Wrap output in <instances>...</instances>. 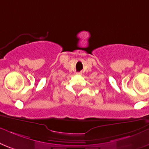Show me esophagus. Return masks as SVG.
I'll return each mask as SVG.
<instances>
[{
  "label": "esophagus",
  "instance_id": "esophagus-1",
  "mask_svg": "<svg viewBox=\"0 0 149 149\" xmlns=\"http://www.w3.org/2000/svg\"><path fill=\"white\" fill-rule=\"evenodd\" d=\"M78 75H81V74H82V73H81V72L78 73Z\"/></svg>",
  "mask_w": 149,
  "mask_h": 149
}]
</instances>
